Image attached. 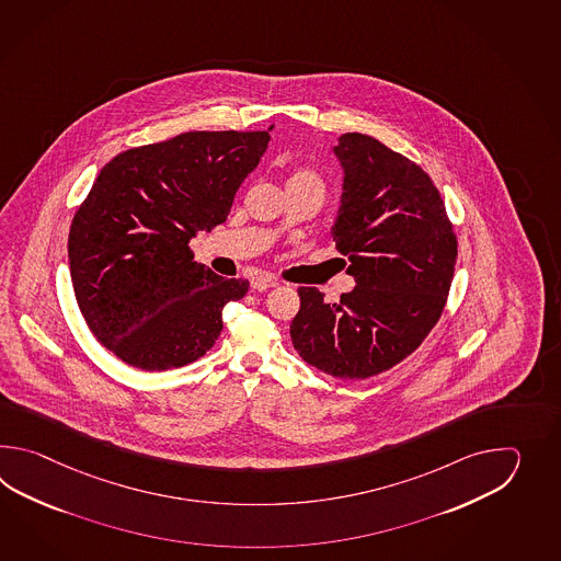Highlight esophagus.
<instances>
[{
  "label": "esophagus",
  "instance_id": "obj_1",
  "mask_svg": "<svg viewBox=\"0 0 561 561\" xmlns=\"http://www.w3.org/2000/svg\"><path fill=\"white\" fill-rule=\"evenodd\" d=\"M251 285L254 290H266V288H273V286L278 285V280L273 278V276L259 275L252 278Z\"/></svg>",
  "mask_w": 561,
  "mask_h": 561
}]
</instances>
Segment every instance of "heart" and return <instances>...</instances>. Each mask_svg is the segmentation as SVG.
I'll list each match as a JSON object with an SVG mask.
<instances>
[{"instance_id":"1","label":"heart","mask_w":561,"mask_h":561,"mask_svg":"<svg viewBox=\"0 0 561 561\" xmlns=\"http://www.w3.org/2000/svg\"><path fill=\"white\" fill-rule=\"evenodd\" d=\"M286 188H317V191H322L324 184H322L321 176L312 168L298 167L290 172V176L286 180Z\"/></svg>"}]
</instances>
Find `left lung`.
<instances>
[{
  "instance_id": "obj_1",
  "label": "left lung",
  "mask_w": 561,
  "mask_h": 561,
  "mask_svg": "<svg viewBox=\"0 0 561 561\" xmlns=\"http://www.w3.org/2000/svg\"><path fill=\"white\" fill-rule=\"evenodd\" d=\"M334 154L345 170L334 247L357 286L336 302L300 286L290 339L322 373L367 379L409 357L439 321L457 237L442 194L415 162L358 131L343 134Z\"/></svg>"
}]
</instances>
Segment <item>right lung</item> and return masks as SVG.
<instances>
[{
	"mask_svg": "<svg viewBox=\"0 0 561 561\" xmlns=\"http://www.w3.org/2000/svg\"><path fill=\"white\" fill-rule=\"evenodd\" d=\"M268 140V131H184L100 170L73 215L70 273L90 331L124 363L179 369L215 345L225 305L249 280L215 275L188 244L227 220Z\"/></svg>",
	"mask_w": 561,
	"mask_h": 561,
	"instance_id": "right-lung-1",
	"label": "right lung"
}]
</instances>
